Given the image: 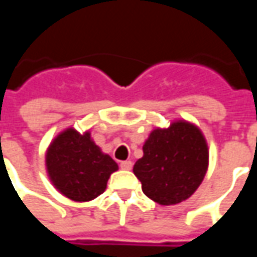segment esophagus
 <instances>
[{"label": "esophagus", "instance_id": "1", "mask_svg": "<svg viewBox=\"0 0 257 257\" xmlns=\"http://www.w3.org/2000/svg\"><path fill=\"white\" fill-rule=\"evenodd\" d=\"M119 167H121V169H123V171H131L132 167H134V164H132V161H122L119 164Z\"/></svg>", "mask_w": 257, "mask_h": 257}]
</instances>
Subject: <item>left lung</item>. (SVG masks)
I'll return each mask as SVG.
<instances>
[{
	"label": "left lung",
	"mask_w": 257,
	"mask_h": 257,
	"mask_svg": "<svg viewBox=\"0 0 257 257\" xmlns=\"http://www.w3.org/2000/svg\"><path fill=\"white\" fill-rule=\"evenodd\" d=\"M208 160V146L201 131L186 121H176L168 129L151 132L134 173L149 198L161 205H175L198 189Z\"/></svg>",
	"instance_id": "left-lung-1"
}]
</instances>
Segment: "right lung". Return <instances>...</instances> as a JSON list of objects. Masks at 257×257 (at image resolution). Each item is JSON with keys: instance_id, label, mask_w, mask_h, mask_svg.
<instances>
[{"instance_id": "1", "label": "right lung", "mask_w": 257, "mask_h": 257, "mask_svg": "<svg viewBox=\"0 0 257 257\" xmlns=\"http://www.w3.org/2000/svg\"><path fill=\"white\" fill-rule=\"evenodd\" d=\"M48 175L67 198L90 201L104 193L107 180L118 169L111 157L103 154L89 132L67 129L53 140L47 153Z\"/></svg>"}]
</instances>
